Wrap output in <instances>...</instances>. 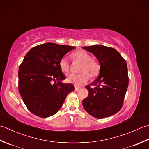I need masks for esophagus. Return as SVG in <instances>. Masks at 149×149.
Segmentation results:
<instances>
[{
    "mask_svg": "<svg viewBox=\"0 0 149 149\" xmlns=\"http://www.w3.org/2000/svg\"><path fill=\"white\" fill-rule=\"evenodd\" d=\"M75 91H79L80 90H81V88H79V87L75 86Z\"/></svg>",
    "mask_w": 149,
    "mask_h": 149,
    "instance_id": "esophagus-1",
    "label": "esophagus"
}]
</instances>
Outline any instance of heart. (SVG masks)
Returning a JSON list of instances; mask_svg holds the SVG:
<instances>
[{
    "label": "heart",
    "instance_id": "obj_1",
    "mask_svg": "<svg viewBox=\"0 0 149 149\" xmlns=\"http://www.w3.org/2000/svg\"><path fill=\"white\" fill-rule=\"evenodd\" d=\"M71 58L74 61L81 63L78 74H70L67 75L66 80L70 83L74 84L76 86H81L88 81L89 76L90 78H95L99 75L100 71L99 63L91 59V56L84 50H77L71 54ZM59 67L62 72L67 73L70 70V63L66 57L61 58L59 62Z\"/></svg>",
    "mask_w": 149,
    "mask_h": 149
}]
</instances>
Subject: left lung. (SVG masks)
I'll return each instance as SVG.
<instances>
[{"instance_id":"1","label":"left lung","mask_w":149,"mask_h":149,"mask_svg":"<svg viewBox=\"0 0 149 149\" xmlns=\"http://www.w3.org/2000/svg\"><path fill=\"white\" fill-rule=\"evenodd\" d=\"M83 48L95 56L100 65L99 77L85 86L89 94L83 100L84 108L97 118L115 115L122 107L129 84L125 60L111 47L99 45Z\"/></svg>"}]
</instances>
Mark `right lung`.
I'll return each mask as SVG.
<instances>
[{
  "label": "right lung",
  "mask_w": 149,
  "mask_h": 149,
  "mask_svg": "<svg viewBox=\"0 0 149 149\" xmlns=\"http://www.w3.org/2000/svg\"><path fill=\"white\" fill-rule=\"evenodd\" d=\"M75 47L47 43L34 47L25 56L18 70V90L27 109L42 118L61 108L74 85L65 80L59 60Z\"/></svg>",
  "instance_id": "add662e5"
}]
</instances>
